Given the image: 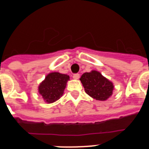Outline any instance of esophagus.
<instances>
[{
    "instance_id": "obj_1",
    "label": "esophagus",
    "mask_w": 149,
    "mask_h": 149,
    "mask_svg": "<svg viewBox=\"0 0 149 149\" xmlns=\"http://www.w3.org/2000/svg\"><path fill=\"white\" fill-rule=\"evenodd\" d=\"M73 78L74 79V80H78V79L80 78V74H74Z\"/></svg>"
}]
</instances>
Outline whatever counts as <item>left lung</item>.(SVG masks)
I'll use <instances>...</instances> for the list:
<instances>
[{"label": "left lung", "mask_w": 149, "mask_h": 149, "mask_svg": "<svg viewBox=\"0 0 149 149\" xmlns=\"http://www.w3.org/2000/svg\"><path fill=\"white\" fill-rule=\"evenodd\" d=\"M87 95L97 101H106L113 95V82L95 70L85 72L80 78Z\"/></svg>", "instance_id": "left-lung-1"}]
</instances>
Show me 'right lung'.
Instances as JSON below:
<instances>
[{
	"instance_id": "1",
	"label": "right lung",
	"mask_w": 149,
	"mask_h": 149,
	"mask_svg": "<svg viewBox=\"0 0 149 149\" xmlns=\"http://www.w3.org/2000/svg\"><path fill=\"white\" fill-rule=\"evenodd\" d=\"M69 76L60 72H51L39 84L38 92L46 103L51 104L60 99L64 93Z\"/></svg>"
}]
</instances>
